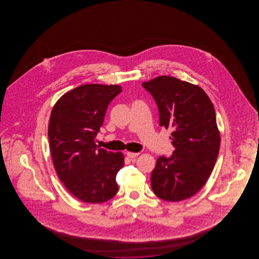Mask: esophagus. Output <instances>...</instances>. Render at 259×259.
I'll use <instances>...</instances> for the list:
<instances>
[{
  "mask_svg": "<svg viewBox=\"0 0 259 259\" xmlns=\"http://www.w3.org/2000/svg\"><path fill=\"white\" fill-rule=\"evenodd\" d=\"M139 155V153H132V152H127V156L130 158H134Z\"/></svg>",
  "mask_w": 259,
  "mask_h": 259,
  "instance_id": "1",
  "label": "esophagus"
}]
</instances>
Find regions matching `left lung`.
Wrapping results in <instances>:
<instances>
[{
    "instance_id": "1",
    "label": "left lung",
    "mask_w": 259,
    "mask_h": 259,
    "mask_svg": "<svg viewBox=\"0 0 259 259\" xmlns=\"http://www.w3.org/2000/svg\"><path fill=\"white\" fill-rule=\"evenodd\" d=\"M159 111L160 127L170 128L175 151L160 156L151 174L154 194L168 202L190 198L204 187L220 146L215 109L204 90L169 76L143 83Z\"/></svg>"
}]
</instances>
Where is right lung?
<instances>
[{
    "label": "right lung",
    "mask_w": 259,
    "mask_h": 259,
    "mask_svg": "<svg viewBox=\"0 0 259 259\" xmlns=\"http://www.w3.org/2000/svg\"><path fill=\"white\" fill-rule=\"evenodd\" d=\"M121 92L118 85H81L64 94L51 113L48 137L55 171L65 187L85 203H105L118 191L116 177L124 155L101 148L94 139L107 106Z\"/></svg>",
    "instance_id": "right-lung-1"
}]
</instances>
